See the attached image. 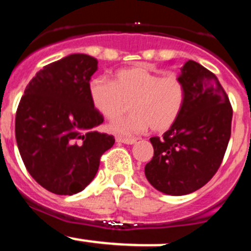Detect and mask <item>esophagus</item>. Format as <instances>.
<instances>
[{
    "label": "esophagus",
    "mask_w": 251,
    "mask_h": 251,
    "mask_svg": "<svg viewBox=\"0 0 251 251\" xmlns=\"http://www.w3.org/2000/svg\"><path fill=\"white\" fill-rule=\"evenodd\" d=\"M116 142L125 143V145H133V143H136V138L123 137V136H118V137H116Z\"/></svg>",
    "instance_id": "34e87169"
}]
</instances>
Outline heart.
I'll use <instances>...</instances> for the list:
<instances>
[{
    "mask_svg": "<svg viewBox=\"0 0 251 251\" xmlns=\"http://www.w3.org/2000/svg\"><path fill=\"white\" fill-rule=\"evenodd\" d=\"M88 93L94 108L108 119L123 114L131 103V115L109 124V130L119 135L141 133L150 126L154 131L167 130L185 101V87L177 75L159 76L146 66L120 70L113 81L93 78Z\"/></svg>",
    "mask_w": 251,
    "mask_h": 251,
    "instance_id": "b5f03b06",
    "label": "heart"
}]
</instances>
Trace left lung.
Instances as JSON below:
<instances>
[{
    "label": "left lung",
    "mask_w": 251,
    "mask_h": 251,
    "mask_svg": "<svg viewBox=\"0 0 251 251\" xmlns=\"http://www.w3.org/2000/svg\"><path fill=\"white\" fill-rule=\"evenodd\" d=\"M185 87L181 113L162 138L151 137L154 154L145 167L150 184L181 196L202 187L220 168L230 138L233 110L217 77L195 61L180 69Z\"/></svg>",
    "instance_id": "8db88e82"
}]
</instances>
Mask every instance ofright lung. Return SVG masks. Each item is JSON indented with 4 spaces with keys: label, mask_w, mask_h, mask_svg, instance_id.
<instances>
[{
    "label": "right lung",
    "mask_w": 251,
    "mask_h": 251,
    "mask_svg": "<svg viewBox=\"0 0 251 251\" xmlns=\"http://www.w3.org/2000/svg\"><path fill=\"white\" fill-rule=\"evenodd\" d=\"M98 61L71 53L48 65L24 91L16 140L29 174L56 195H75L94 179L114 137L97 131L103 116L88 93Z\"/></svg>",
    "instance_id": "right-lung-1"
}]
</instances>
